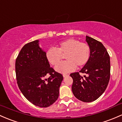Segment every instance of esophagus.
Here are the masks:
<instances>
[{
    "mask_svg": "<svg viewBox=\"0 0 122 122\" xmlns=\"http://www.w3.org/2000/svg\"><path fill=\"white\" fill-rule=\"evenodd\" d=\"M63 77H66L69 76V75H68V74H63Z\"/></svg>",
    "mask_w": 122,
    "mask_h": 122,
    "instance_id": "1",
    "label": "esophagus"
}]
</instances>
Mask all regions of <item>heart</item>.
Instances as JSON below:
<instances>
[{"instance_id":"heart-1","label":"heart","mask_w":122,"mask_h":122,"mask_svg":"<svg viewBox=\"0 0 122 122\" xmlns=\"http://www.w3.org/2000/svg\"><path fill=\"white\" fill-rule=\"evenodd\" d=\"M65 54L66 61L55 68L56 71L64 74L74 71L77 66L81 67L87 64L90 59V47L76 39H67L61 42L57 48H49L46 52V57L51 65L56 66L61 61L62 55Z\"/></svg>"}]
</instances>
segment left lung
I'll list each match as a JSON object with an SVG mask.
<instances>
[{"instance_id":"8db88e82","label":"left lung","mask_w":122,"mask_h":122,"mask_svg":"<svg viewBox=\"0 0 122 122\" xmlns=\"http://www.w3.org/2000/svg\"><path fill=\"white\" fill-rule=\"evenodd\" d=\"M90 49V59L80 72L70 74L73 80L72 92L76 98L84 102L97 99L104 92L110 78V57L107 49L100 42L86 36Z\"/></svg>"}]
</instances>
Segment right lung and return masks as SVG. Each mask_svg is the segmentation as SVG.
Here are the masks:
<instances>
[{
    "label": "right lung",
    "mask_w": 122,
    "mask_h": 122,
    "mask_svg": "<svg viewBox=\"0 0 122 122\" xmlns=\"http://www.w3.org/2000/svg\"><path fill=\"white\" fill-rule=\"evenodd\" d=\"M39 42H31L22 48L15 61V74L25 97L37 107L46 108L58 98L63 77L51 67ZM47 74L50 75L48 79L45 78Z\"/></svg>",
    "instance_id": "obj_1"
}]
</instances>
